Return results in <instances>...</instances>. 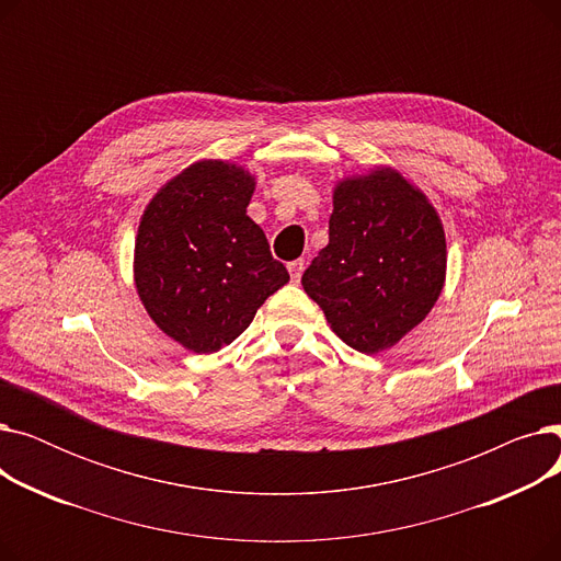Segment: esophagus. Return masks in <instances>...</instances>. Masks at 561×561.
Instances as JSON below:
<instances>
[{
    "instance_id": "1",
    "label": "esophagus",
    "mask_w": 561,
    "mask_h": 561,
    "mask_svg": "<svg viewBox=\"0 0 561 561\" xmlns=\"http://www.w3.org/2000/svg\"><path fill=\"white\" fill-rule=\"evenodd\" d=\"M302 271H305V261L302 259H296V261H290L288 263V273H290V279L293 282H300V277H302Z\"/></svg>"
}]
</instances>
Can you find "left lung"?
Wrapping results in <instances>:
<instances>
[{"label": "left lung", "mask_w": 561, "mask_h": 561, "mask_svg": "<svg viewBox=\"0 0 561 561\" xmlns=\"http://www.w3.org/2000/svg\"><path fill=\"white\" fill-rule=\"evenodd\" d=\"M332 199L330 243L302 286L343 343L377 355L421 325L444 290V222L391 165L345 176Z\"/></svg>", "instance_id": "8db88e82"}]
</instances>
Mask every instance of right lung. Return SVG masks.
<instances>
[{"label": "right lung", "instance_id": "right-lung-1", "mask_svg": "<svg viewBox=\"0 0 561 561\" xmlns=\"http://www.w3.org/2000/svg\"><path fill=\"white\" fill-rule=\"evenodd\" d=\"M254 174L202 159L165 182L140 216L134 245L138 298L157 328L197 355L239 339L288 282L263 229L248 216Z\"/></svg>", "mask_w": 561, "mask_h": 561}]
</instances>
